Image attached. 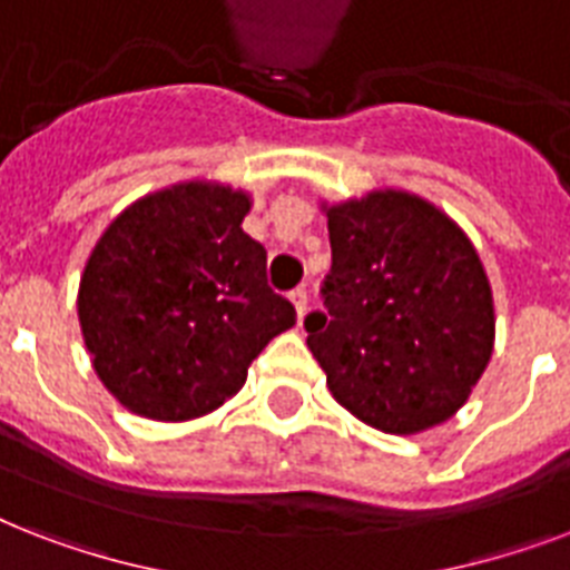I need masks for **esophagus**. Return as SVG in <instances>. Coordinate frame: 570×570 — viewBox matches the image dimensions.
Returning a JSON list of instances; mask_svg holds the SVG:
<instances>
[{
  "label": "esophagus",
  "mask_w": 570,
  "mask_h": 570,
  "mask_svg": "<svg viewBox=\"0 0 570 570\" xmlns=\"http://www.w3.org/2000/svg\"><path fill=\"white\" fill-rule=\"evenodd\" d=\"M293 304H295V313H298V320H304V313H307V304H311V295H307V289L304 286H298V289H293Z\"/></svg>",
  "instance_id": "1"
}]
</instances>
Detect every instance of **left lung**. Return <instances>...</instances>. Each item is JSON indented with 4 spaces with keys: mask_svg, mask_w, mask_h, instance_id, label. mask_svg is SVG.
Wrapping results in <instances>:
<instances>
[{
    "mask_svg": "<svg viewBox=\"0 0 570 570\" xmlns=\"http://www.w3.org/2000/svg\"><path fill=\"white\" fill-rule=\"evenodd\" d=\"M325 313L307 346L340 405L387 434L450 420L494 348L491 284L459 224L407 191L328 206Z\"/></svg>",
    "mask_w": 570,
    "mask_h": 570,
    "instance_id": "8db88e82",
    "label": "left lung"
}]
</instances>
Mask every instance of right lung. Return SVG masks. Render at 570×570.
I'll use <instances>...</instances> for the list:
<instances>
[{
  "mask_svg": "<svg viewBox=\"0 0 570 570\" xmlns=\"http://www.w3.org/2000/svg\"><path fill=\"white\" fill-rule=\"evenodd\" d=\"M250 197L180 183L127 206L85 263L79 325L94 370L132 414L180 423L236 396L250 361L295 325L242 230Z\"/></svg>",
  "mask_w": 570,
  "mask_h": 570,
  "instance_id": "1",
  "label": "right lung"
}]
</instances>
